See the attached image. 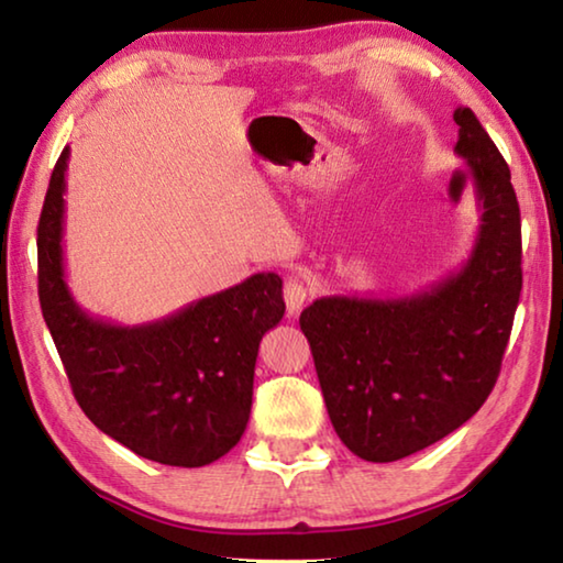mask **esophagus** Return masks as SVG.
<instances>
[{"instance_id":"1","label":"esophagus","mask_w":563,"mask_h":563,"mask_svg":"<svg viewBox=\"0 0 563 563\" xmlns=\"http://www.w3.org/2000/svg\"><path fill=\"white\" fill-rule=\"evenodd\" d=\"M283 298H285V308H288V316H298L305 305H308L310 290L300 278H288L283 288Z\"/></svg>"}]
</instances>
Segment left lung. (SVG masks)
<instances>
[{
    "label": "left lung",
    "mask_w": 563,
    "mask_h": 563,
    "mask_svg": "<svg viewBox=\"0 0 563 563\" xmlns=\"http://www.w3.org/2000/svg\"><path fill=\"white\" fill-rule=\"evenodd\" d=\"M456 156L482 208L470 261L402 298L328 295L302 310L330 422L367 462H397L462 427L497 385L521 292L511 174L472 109H454Z\"/></svg>",
    "instance_id": "8db88e82"
}]
</instances>
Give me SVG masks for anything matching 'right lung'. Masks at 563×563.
<instances>
[{
    "instance_id": "obj_1",
    "label": "right lung",
    "mask_w": 563,
    "mask_h": 563,
    "mask_svg": "<svg viewBox=\"0 0 563 563\" xmlns=\"http://www.w3.org/2000/svg\"><path fill=\"white\" fill-rule=\"evenodd\" d=\"M69 146L46 188L36 228L40 302L76 402L111 440L151 462L203 466L241 442L255 357L285 312L283 280L258 273L164 320L113 325L71 298L64 275Z\"/></svg>"
}]
</instances>
